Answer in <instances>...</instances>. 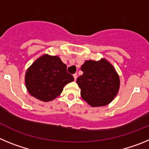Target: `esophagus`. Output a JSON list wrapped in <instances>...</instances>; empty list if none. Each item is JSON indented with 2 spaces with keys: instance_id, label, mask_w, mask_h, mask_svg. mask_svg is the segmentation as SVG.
<instances>
[{
  "instance_id": "1",
  "label": "esophagus",
  "mask_w": 149,
  "mask_h": 149,
  "mask_svg": "<svg viewBox=\"0 0 149 149\" xmlns=\"http://www.w3.org/2000/svg\"><path fill=\"white\" fill-rule=\"evenodd\" d=\"M73 76H74V81H76L77 78V74H74Z\"/></svg>"
}]
</instances>
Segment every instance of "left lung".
<instances>
[{
    "label": "left lung",
    "instance_id": "1",
    "mask_svg": "<svg viewBox=\"0 0 149 149\" xmlns=\"http://www.w3.org/2000/svg\"><path fill=\"white\" fill-rule=\"evenodd\" d=\"M83 74L77 77L83 99L90 106H104L110 103L118 93L119 77L110 63L87 60L81 68Z\"/></svg>",
    "mask_w": 149,
    "mask_h": 149
}]
</instances>
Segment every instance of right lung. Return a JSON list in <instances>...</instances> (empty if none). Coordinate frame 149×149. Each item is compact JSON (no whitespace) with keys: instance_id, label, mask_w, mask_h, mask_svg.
I'll return each mask as SVG.
<instances>
[{"instance_id":"obj_1","label":"right lung","mask_w":149,"mask_h":149,"mask_svg":"<svg viewBox=\"0 0 149 149\" xmlns=\"http://www.w3.org/2000/svg\"><path fill=\"white\" fill-rule=\"evenodd\" d=\"M66 68L58 56H41L26 72L25 84L29 93L42 101L54 99L67 84L74 81Z\"/></svg>"}]
</instances>
